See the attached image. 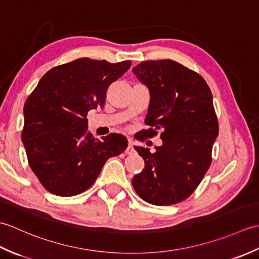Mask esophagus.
<instances>
[{
  "instance_id": "1",
  "label": "esophagus",
  "mask_w": 259,
  "mask_h": 259,
  "mask_svg": "<svg viewBox=\"0 0 259 259\" xmlns=\"http://www.w3.org/2000/svg\"><path fill=\"white\" fill-rule=\"evenodd\" d=\"M135 152H136V150H135V148H134L133 142L129 141V145H128V147H126V149H125V153H126V155H133V153H135Z\"/></svg>"
}]
</instances>
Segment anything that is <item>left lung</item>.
Wrapping results in <instances>:
<instances>
[{"mask_svg":"<svg viewBox=\"0 0 259 259\" xmlns=\"http://www.w3.org/2000/svg\"><path fill=\"white\" fill-rule=\"evenodd\" d=\"M133 71L150 92L145 122L153 129L144 135L162 129L156 152L135 147L145 169L133 186L147 202L174 205L194 192L211 163L219 131L211 91L199 74L172 60L141 62Z\"/></svg>","mask_w":259,"mask_h":259,"instance_id":"8db88e82","label":"left lung"}]
</instances>
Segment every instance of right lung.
Instances as JSON below:
<instances>
[{"instance_id":"right-lung-1","label":"right lung","mask_w":259,"mask_h":259,"mask_svg":"<svg viewBox=\"0 0 259 259\" xmlns=\"http://www.w3.org/2000/svg\"><path fill=\"white\" fill-rule=\"evenodd\" d=\"M130 65L129 60L76 59L48 71L26 99L22 142L32 171L51 194L85 191L108 159L126 149L128 140L120 134L93 138L87 114L104 107L109 85Z\"/></svg>"}]
</instances>
